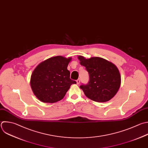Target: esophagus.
Here are the masks:
<instances>
[{"instance_id":"1","label":"esophagus","mask_w":148,"mask_h":148,"mask_svg":"<svg viewBox=\"0 0 148 148\" xmlns=\"http://www.w3.org/2000/svg\"><path fill=\"white\" fill-rule=\"evenodd\" d=\"M76 82H77V84H79L80 83V79H78L76 80Z\"/></svg>"}]
</instances>
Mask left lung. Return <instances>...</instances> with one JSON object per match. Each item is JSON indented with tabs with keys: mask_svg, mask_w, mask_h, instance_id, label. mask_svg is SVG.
Wrapping results in <instances>:
<instances>
[{
	"mask_svg": "<svg viewBox=\"0 0 148 148\" xmlns=\"http://www.w3.org/2000/svg\"><path fill=\"white\" fill-rule=\"evenodd\" d=\"M78 58L89 74L88 83L80 86L84 94L98 102H105L112 99L118 91L121 83V77L117 67L100 57L86 59L80 56Z\"/></svg>",
	"mask_w": 148,
	"mask_h": 148,
	"instance_id": "obj_1",
	"label": "left lung"
}]
</instances>
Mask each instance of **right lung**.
<instances>
[{"instance_id":"add662e5","label":"right lung","mask_w":148,"mask_h":148,"mask_svg":"<svg viewBox=\"0 0 148 148\" xmlns=\"http://www.w3.org/2000/svg\"><path fill=\"white\" fill-rule=\"evenodd\" d=\"M71 58L62 56L50 58L39 64L34 71L31 86L36 97L42 102L54 103L61 100L72 84L67 69Z\"/></svg>"}]
</instances>
